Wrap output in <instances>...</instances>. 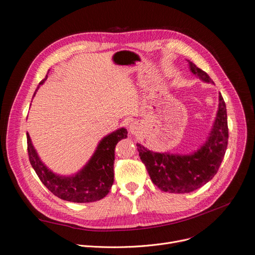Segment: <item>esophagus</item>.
<instances>
[{"instance_id":"1","label":"esophagus","mask_w":255,"mask_h":255,"mask_svg":"<svg viewBox=\"0 0 255 255\" xmlns=\"http://www.w3.org/2000/svg\"><path fill=\"white\" fill-rule=\"evenodd\" d=\"M138 125L137 123H132V125L129 126V132L130 134H137L138 133Z\"/></svg>"}]
</instances>
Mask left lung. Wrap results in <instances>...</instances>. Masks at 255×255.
Instances as JSON below:
<instances>
[{
	"mask_svg": "<svg viewBox=\"0 0 255 255\" xmlns=\"http://www.w3.org/2000/svg\"><path fill=\"white\" fill-rule=\"evenodd\" d=\"M190 71L207 83H214L206 72L188 60ZM229 139L227 107L221 94L216 119L207 140L196 152L180 155L150 151L137 143L139 156L152 182L163 191L187 194L202 187L217 173L225 157Z\"/></svg>",
	"mask_w": 255,
	"mask_h": 255,
	"instance_id": "8db88e82",
	"label": "left lung"
}]
</instances>
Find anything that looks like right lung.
Instances as JSON below:
<instances>
[{
    "instance_id": "1",
    "label": "right lung",
    "mask_w": 255,
    "mask_h": 255,
    "mask_svg": "<svg viewBox=\"0 0 255 255\" xmlns=\"http://www.w3.org/2000/svg\"><path fill=\"white\" fill-rule=\"evenodd\" d=\"M47 79L48 74L39 85L43 84ZM127 137L128 130L125 128L105 136L98 144L94 155L80 172L71 176H60L45 167L34 149L28 133H26L29 163L44 186L56 197L75 203L99 201L109 194L114 183L116 144Z\"/></svg>"
}]
</instances>
